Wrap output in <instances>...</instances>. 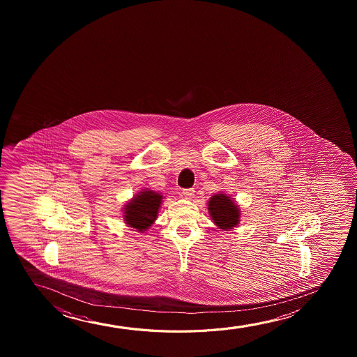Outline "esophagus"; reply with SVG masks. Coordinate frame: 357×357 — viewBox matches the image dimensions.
I'll list each match as a JSON object with an SVG mask.
<instances>
[{
    "label": "esophagus",
    "instance_id": "obj_1",
    "mask_svg": "<svg viewBox=\"0 0 357 357\" xmlns=\"http://www.w3.org/2000/svg\"><path fill=\"white\" fill-rule=\"evenodd\" d=\"M194 192H195V191L192 190V189H184V190H183V195H184L185 199H189V200H190V199H192L194 195H195Z\"/></svg>",
    "mask_w": 357,
    "mask_h": 357
}]
</instances>
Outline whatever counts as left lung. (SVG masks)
<instances>
[{
    "label": "left lung",
    "mask_w": 357,
    "mask_h": 357,
    "mask_svg": "<svg viewBox=\"0 0 357 357\" xmlns=\"http://www.w3.org/2000/svg\"><path fill=\"white\" fill-rule=\"evenodd\" d=\"M208 212L220 229H233L239 225L240 211L234 201L225 194H215L208 201Z\"/></svg>",
    "instance_id": "1"
}]
</instances>
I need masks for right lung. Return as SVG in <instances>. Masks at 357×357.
Instances as JSON below:
<instances>
[{"instance_id":"1","label":"right lung","mask_w":357,"mask_h":357,"mask_svg":"<svg viewBox=\"0 0 357 357\" xmlns=\"http://www.w3.org/2000/svg\"><path fill=\"white\" fill-rule=\"evenodd\" d=\"M163 196L156 191H140L124 207V220L137 231H145L156 220Z\"/></svg>"}]
</instances>
